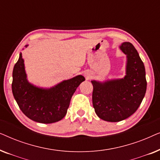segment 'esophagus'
Here are the masks:
<instances>
[{"label":"esophagus","instance_id":"obj_1","mask_svg":"<svg viewBox=\"0 0 160 160\" xmlns=\"http://www.w3.org/2000/svg\"><path fill=\"white\" fill-rule=\"evenodd\" d=\"M84 76H86V77H89V76L88 73H84Z\"/></svg>","mask_w":160,"mask_h":160}]
</instances>
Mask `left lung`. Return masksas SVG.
Listing matches in <instances>:
<instances>
[{"label":"left lung","instance_id":"left-lung-1","mask_svg":"<svg viewBox=\"0 0 160 160\" xmlns=\"http://www.w3.org/2000/svg\"><path fill=\"white\" fill-rule=\"evenodd\" d=\"M119 49L126 55L125 76L102 82L92 80V104L98 117L117 122L133 114L141 105L146 91V71L137 50L130 42Z\"/></svg>","mask_w":160,"mask_h":160}]
</instances>
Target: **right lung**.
I'll use <instances>...</instances> for the list:
<instances>
[{"label": "right lung", "mask_w": 160, "mask_h": 160, "mask_svg": "<svg viewBox=\"0 0 160 160\" xmlns=\"http://www.w3.org/2000/svg\"><path fill=\"white\" fill-rule=\"evenodd\" d=\"M24 62L20 53L12 73V93L19 108L26 117L39 123L60 121L67 113L72 96L85 78L78 75L49 88L38 87L28 80Z\"/></svg>", "instance_id": "1"}]
</instances>
